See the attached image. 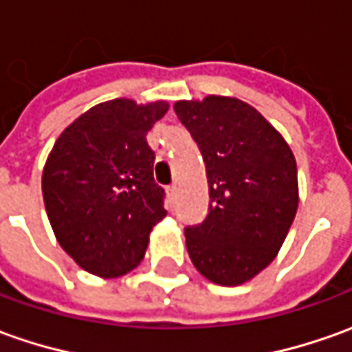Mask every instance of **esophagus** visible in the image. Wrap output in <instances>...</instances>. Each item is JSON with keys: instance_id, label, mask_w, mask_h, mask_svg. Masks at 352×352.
I'll use <instances>...</instances> for the list:
<instances>
[{"instance_id": "34e87169", "label": "esophagus", "mask_w": 352, "mask_h": 352, "mask_svg": "<svg viewBox=\"0 0 352 352\" xmlns=\"http://www.w3.org/2000/svg\"><path fill=\"white\" fill-rule=\"evenodd\" d=\"M167 198H169V202H175V198H177V186L175 185L167 186Z\"/></svg>"}]
</instances>
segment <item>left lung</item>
<instances>
[{
	"label": "left lung",
	"mask_w": 352,
	"mask_h": 352,
	"mask_svg": "<svg viewBox=\"0 0 352 352\" xmlns=\"http://www.w3.org/2000/svg\"><path fill=\"white\" fill-rule=\"evenodd\" d=\"M175 113L200 148L210 190L204 221L185 227L188 256L212 283L241 285L272 264L295 219V156L283 136L236 98L183 100Z\"/></svg>",
	"instance_id": "left-lung-1"
}]
</instances>
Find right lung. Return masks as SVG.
Listing matches in <instances>:
<instances>
[{"mask_svg":"<svg viewBox=\"0 0 352 352\" xmlns=\"http://www.w3.org/2000/svg\"><path fill=\"white\" fill-rule=\"evenodd\" d=\"M167 109V102L138 106L126 98L98 104L67 126L47 156V219L61 248L94 276L135 270L152 227L166 217L146 135Z\"/></svg>","mask_w":352,"mask_h":352,"instance_id":"1","label":"right lung"}]
</instances>
